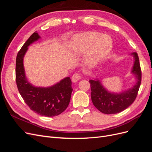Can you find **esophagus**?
<instances>
[{
  "mask_svg": "<svg viewBox=\"0 0 152 152\" xmlns=\"http://www.w3.org/2000/svg\"><path fill=\"white\" fill-rule=\"evenodd\" d=\"M81 78H82V76H81L80 73H75L72 75V81L73 82H77L78 80H79L81 79Z\"/></svg>",
  "mask_w": 152,
  "mask_h": 152,
  "instance_id": "34e87169",
  "label": "esophagus"
}]
</instances>
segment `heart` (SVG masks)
Masks as SVG:
<instances>
[{"mask_svg":"<svg viewBox=\"0 0 152 152\" xmlns=\"http://www.w3.org/2000/svg\"><path fill=\"white\" fill-rule=\"evenodd\" d=\"M72 46L80 53L89 50L87 60L91 65H94L105 58L112 48V40L107 35L96 31H88L77 35L72 40Z\"/></svg>","mask_w":152,"mask_h":152,"instance_id":"obj_1","label":"heart"}]
</instances>
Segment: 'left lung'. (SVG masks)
I'll return each instance as SVG.
<instances>
[{
  "label": "left lung",
  "instance_id": "obj_1",
  "mask_svg": "<svg viewBox=\"0 0 152 152\" xmlns=\"http://www.w3.org/2000/svg\"><path fill=\"white\" fill-rule=\"evenodd\" d=\"M134 58L132 73L137 79L136 84L131 88L121 93H110L99 80H89L91 89V99L94 107L105 114H115L122 112L132 104L136 99L141 82V70L138 55L131 53Z\"/></svg>",
  "mask_w": 152,
  "mask_h": 152
}]
</instances>
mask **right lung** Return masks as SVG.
<instances>
[{"instance_id":"obj_1","label":"right lung","mask_w":152,"mask_h":152,"mask_svg":"<svg viewBox=\"0 0 152 152\" xmlns=\"http://www.w3.org/2000/svg\"><path fill=\"white\" fill-rule=\"evenodd\" d=\"M40 38L35 31L18 52L16 60V82L24 102L34 112L42 116L54 117L68 107L73 89L70 77L49 87H37L27 80L23 66V58L28 46Z\"/></svg>"}]
</instances>
